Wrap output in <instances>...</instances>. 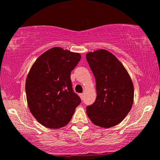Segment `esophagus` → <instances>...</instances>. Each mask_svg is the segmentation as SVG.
Masks as SVG:
<instances>
[{"label":"esophagus","mask_w":160,"mask_h":160,"mask_svg":"<svg viewBox=\"0 0 160 160\" xmlns=\"http://www.w3.org/2000/svg\"><path fill=\"white\" fill-rule=\"evenodd\" d=\"M80 98H81V99H83V98H84V94H83V93H80Z\"/></svg>","instance_id":"1"}]
</instances>
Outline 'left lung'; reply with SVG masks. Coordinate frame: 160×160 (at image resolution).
Instances as JSON below:
<instances>
[{"label":"left lung","mask_w":160,"mask_h":160,"mask_svg":"<svg viewBox=\"0 0 160 160\" xmlns=\"http://www.w3.org/2000/svg\"><path fill=\"white\" fill-rule=\"evenodd\" d=\"M96 79L97 99L87 106L88 118L97 126L110 128L121 122L130 111L134 86L130 76L114 55L105 50L86 54Z\"/></svg>","instance_id":"obj_1"}]
</instances>
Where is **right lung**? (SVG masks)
Returning a JSON list of instances; mask_svg holds the SVG:
<instances>
[{"label": "right lung", "instance_id": "add662e5", "mask_svg": "<svg viewBox=\"0 0 160 160\" xmlns=\"http://www.w3.org/2000/svg\"><path fill=\"white\" fill-rule=\"evenodd\" d=\"M81 58L79 53L51 48L33 63L25 82L30 111L50 129L68 124L81 99L74 92L70 75Z\"/></svg>", "mask_w": 160, "mask_h": 160}]
</instances>
